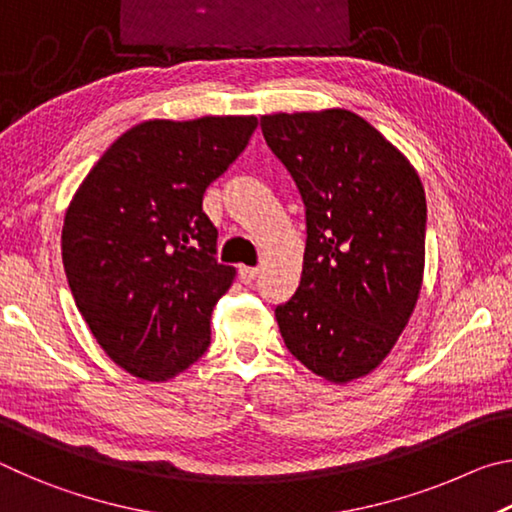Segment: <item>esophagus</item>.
<instances>
[{"label": "esophagus", "instance_id": "1", "mask_svg": "<svg viewBox=\"0 0 512 512\" xmlns=\"http://www.w3.org/2000/svg\"><path fill=\"white\" fill-rule=\"evenodd\" d=\"M257 266H239V280L244 284H250L257 277Z\"/></svg>", "mask_w": 512, "mask_h": 512}]
</instances>
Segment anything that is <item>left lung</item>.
<instances>
[{"mask_svg":"<svg viewBox=\"0 0 512 512\" xmlns=\"http://www.w3.org/2000/svg\"><path fill=\"white\" fill-rule=\"evenodd\" d=\"M307 207L300 287L275 309L289 352L334 384L388 357L420 298L427 198L409 158L343 108L264 115Z\"/></svg>","mask_w":512,"mask_h":512,"instance_id":"left-lung-1","label":"left lung"}]
</instances>
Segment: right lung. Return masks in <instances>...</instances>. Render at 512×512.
<instances>
[{
    "instance_id": "add662e5",
    "label": "right lung",
    "mask_w": 512,
    "mask_h": 512,
    "mask_svg": "<svg viewBox=\"0 0 512 512\" xmlns=\"http://www.w3.org/2000/svg\"><path fill=\"white\" fill-rule=\"evenodd\" d=\"M255 128L253 115L142 121L69 201V289L103 352L137 379L176 377L210 345L212 309L237 271L216 262L203 194Z\"/></svg>"
}]
</instances>
